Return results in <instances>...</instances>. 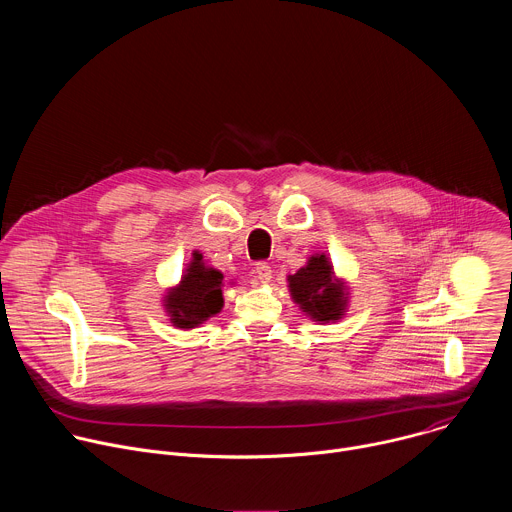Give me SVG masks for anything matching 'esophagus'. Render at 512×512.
I'll return each mask as SVG.
<instances>
[{"label":"esophagus","instance_id":"obj_1","mask_svg":"<svg viewBox=\"0 0 512 512\" xmlns=\"http://www.w3.org/2000/svg\"><path fill=\"white\" fill-rule=\"evenodd\" d=\"M271 275H273V271H271V267L267 265V263H257L255 265V279L259 281V283H269L271 281Z\"/></svg>","mask_w":512,"mask_h":512}]
</instances>
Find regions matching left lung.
Here are the masks:
<instances>
[{"instance_id": "left-lung-1", "label": "left lung", "mask_w": 512, "mask_h": 512, "mask_svg": "<svg viewBox=\"0 0 512 512\" xmlns=\"http://www.w3.org/2000/svg\"><path fill=\"white\" fill-rule=\"evenodd\" d=\"M289 296L298 308L318 324L342 320L350 304V287L336 275L326 253H314L294 275H287Z\"/></svg>"}]
</instances>
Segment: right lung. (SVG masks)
<instances>
[{
    "label": "right lung",
    "instance_id": "obj_1",
    "mask_svg": "<svg viewBox=\"0 0 512 512\" xmlns=\"http://www.w3.org/2000/svg\"><path fill=\"white\" fill-rule=\"evenodd\" d=\"M223 279L225 275L221 271L204 263L200 251H192V259L186 263L180 281L168 287L162 298L172 326L192 330L221 312L225 306Z\"/></svg>",
    "mask_w": 512,
    "mask_h": 512
}]
</instances>
